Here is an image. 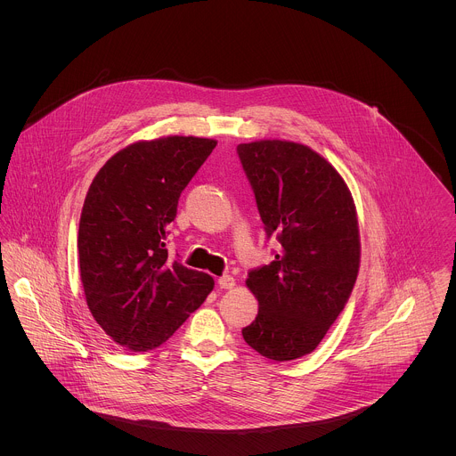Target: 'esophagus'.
<instances>
[{"mask_svg": "<svg viewBox=\"0 0 456 456\" xmlns=\"http://www.w3.org/2000/svg\"><path fill=\"white\" fill-rule=\"evenodd\" d=\"M217 284H219V288H223V289H232V288L235 286V279H233L232 275H223V277L217 279Z\"/></svg>", "mask_w": 456, "mask_h": 456, "instance_id": "obj_1", "label": "esophagus"}]
</instances>
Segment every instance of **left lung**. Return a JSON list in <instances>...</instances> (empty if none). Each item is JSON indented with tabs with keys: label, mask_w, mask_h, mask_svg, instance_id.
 I'll return each mask as SVG.
<instances>
[{
	"label": "left lung",
	"mask_w": 456,
	"mask_h": 456,
	"mask_svg": "<svg viewBox=\"0 0 456 456\" xmlns=\"http://www.w3.org/2000/svg\"><path fill=\"white\" fill-rule=\"evenodd\" d=\"M237 152L266 237L281 244L272 263L249 272L260 309L242 335L268 360H297L318 347L356 282V207L340 174L307 145L256 140Z\"/></svg>",
	"instance_id": "left-lung-1"
}]
</instances>
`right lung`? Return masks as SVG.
<instances>
[{"instance_id":"right-lung-1","label":"right lung","mask_w":456,"mask_h":456,"mask_svg":"<svg viewBox=\"0 0 456 456\" xmlns=\"http://www.w3.org/2000/svg\"><path fill=\"white\" fill-rule=\"evenodd\" d=\"M216 140L161 136L116 152L96 174L78 223L87 307L103 331L134 353L167 342L214 288L208 273L168 258V224L183 190Z\"/></svg>"}]
</instances>
